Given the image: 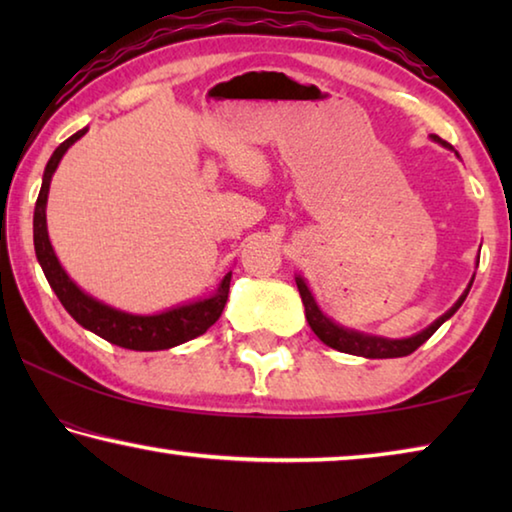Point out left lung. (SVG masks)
Instances as JSON below:
<instances>
[{
	"mask_svg": "<svg viewBox=\"0 0 512 512\" xmlns=\"http://www.w3.org/2000/svg\"><path fill=\"white\" fill-rule=\"evenodd\" d=\"M433 142L443 144L445 149L454 151L452 144H447L440 140L438 135H431ZM456 153V151H454ZM458 155V153H456ZM476 266H479V257H476ZM472 282H474V275L470 284H467V289L461 293V298H458L452 309L445 311L443 316L433 320L429 327H424L422 332L413 334V336H406V339H386V336H377V334H366V332H359V329H352V327H343L336 323V320L329 318L323 309L318 307V302L314 298V293L307 287V280L302 275H296V284H298V291H300V298H302V305H305V316H307V323L309 327L314 329V334L318 336L320 341L329 348L345 352V354H354V357H366V359H395V357H406V354H411L420 348V345L429 339V336L436 332V329L445 323V320L452 318L458 307L463 305L467 293L472 289Z\"/></svg>",
	"mask_w": 512,
	"mask_h": 512,
	"instance_id": "left-lung-1",
	"label": "left lung"
}]
</instances>
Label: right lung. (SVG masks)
Listing matches in <instances>:
<instances>
[{
    "mask_svg": "<svg viewBox=\"0 0 512 512\" xmlns=\"http://www.w3.org/2000/svg\"><path fill=\"white\" fill-rule=\"evenodd\" d=\"M85 133H88V128H81L79 133H74L69 140L60 144L54 155L49 158L45 176H42L36 212H33V246H36V257L42 271H45L49 287L54 289L58 300L63 302V307L67 309V314L72 316L76 323L90 329V332L101 336V339H106L108 343L119 345V348L137 352L169 350L205 334L207 329L219 320L225 307L232 271L223 275V280L219 282V287H216L212 296L185 302V305H176L167 311H160V314H128V311L115 309L106 305V302L92 298L90 293H85L79 284L67 275L65 268L60 266L47 232L49 183L54 171L58 169V162L63 160L69 146L79 142Z\"/></svg>",
    "mask_w": 512,
    "mask_h": 512,
    "instance_id": "1",
    "label": "right lung"
}]
</instances>
